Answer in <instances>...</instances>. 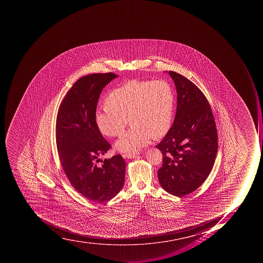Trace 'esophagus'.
<instances>
[{
  "label": "esophagus",
  "mask_w": 263,
  "mask_h": 263,
  "mask_svg": "<svg viewBox=\"0 0 263 263\" xmlns=\"http://www.w3.org/2000/svg\"><path fill=\"white\" fill-rule=\"evenodd\" d=\"M139 153H133V154H126V155H123V157L127 158V159H134V158L138 156Z\"/></svg>",
  "instance_id": "esophagus-1"
}]
</instances>
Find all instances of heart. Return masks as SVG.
Listing matches in <instances>:
<instances>
[{
    "label": "heart",
    "mask_w": 263,
    "mask_h": 263,
    "mask_svg": "<svg viewBox=\"0 0 263 263\" xmlns=\"http://www.w3.org/2000/svg\"><path fill=\"white\" fill-rule=\"evenodd\" d=\"M108 106L97 110L98 128L107 137L123 133L128 119L132 127L115 144L118 151L136 153L151 138L162 137L170 130L174 114L171 85L164 80H133L108 93Z\"/></svg>",
    "instance_id": "b5f03b06"
}]
</instances>
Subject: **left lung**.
Returning <instances> with one entry per match:
<instances>
[{
    "label": "left lung",
    "mask_w": 263,
    "mask_h": 263,
    "mask_svg": "<svg viewBox=\"0 0 263 263\" xmlns=\"http://www.w3.org/2000/svg\"><path fill=\"white\" fill-rule=\"evenodd\" d=\"M176 86V115L163 141L156 145L163 155L158 170L164 190L184 197L205 182L215 163L218 134L208 100L194 83L168 71Z\"/></svg>",
    "instance_id": "1"
}]
</instances>
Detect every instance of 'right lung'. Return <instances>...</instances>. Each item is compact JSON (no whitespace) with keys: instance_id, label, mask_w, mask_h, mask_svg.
<instances>
[{"instance_id":"1","label":"right lung","mask_w":263,"mask_h":263,"mask_svg":"<svg viewBox=\"0 0 263 263\" xmlns=\"http://www.w3.org/2000/svg\"><path fill=\"white\" fill-rule=\"evenodd\" d=\"M117 77L112 72L96 73L79 79L62 100L57 116V147L62 170L80 194L98 202L114 198L124 184L123 158L117 155L100 159L111 145L96 122L100 93Z\"/></svg>"}]
</instances>
